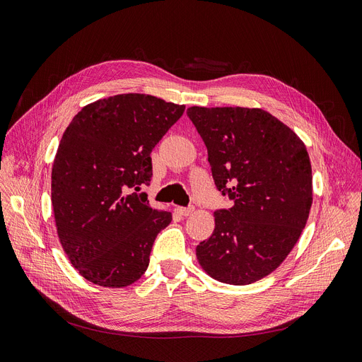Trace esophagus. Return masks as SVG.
Returning a JSON list of instances; mask_svg holds the SVG:
<instances>
[{
    "label": "esophagus",
    "instance_id": "obj_1",
    "mask_svg": "<svg viewBox=\"0 0 362 362\" xmlns=\"http://www.w3.org/2000/svg\"><path fill=\"white\" fill-rule=\"evenodd\" d=\"M194 211H195V209H194L192 206H191V207H179V209H177V213H179L180 216H185V217H186V216H191Z\"/></svg>",
    "mask_w": 362,
    "mask_h": 362
}]
</instances>
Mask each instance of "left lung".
Returning <instances> with one entry per match:
<instances>
[{"mask_svg": "<svg viewBox=\"0 0 362 362\" xmlns=\"http://www.w3.org/2000/svg\"><path fill=\"white\" fill-rule=\"evenodd\" d=\"M207 146L217 189L233 206L214 211L211 237L197 259L211 278L247 286L274 272L300 238L312 206L305 144L259 107L186 111Z\"/></svg>", "mask_w": 362, "mask_h": 362, "instance_id": "left-lung-1", "label": "left lung"}]
</instances>
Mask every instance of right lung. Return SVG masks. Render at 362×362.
Wrapping results in <instances>:
<instances>
[{
	"instance_id": "obj_1",
	"label": "right lung",
	"mask_w": 362,
	"mask_h": 362,
	"mask_svg": "<svg viewBox=\"0 0 362 362\" xmlns=\"http://www.w3.org/2000/svg\"><path fill=\"white\" fill-rule=\"evenodd\" d=\"M185 105L127 93L84 106L66 127L52 168L59 241L74 268L100 287L142 276L171 213L149 206L151 152Z\"/></svg>"
}]
</instances>
